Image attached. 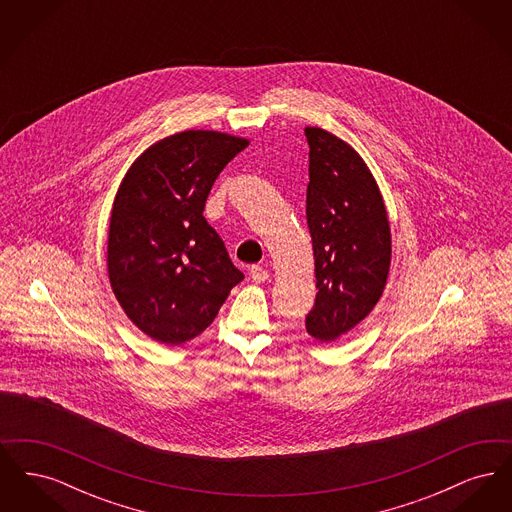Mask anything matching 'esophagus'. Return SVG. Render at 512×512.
Instances as JSON below:
<instances>
[{
    "instance_id": "34e87169",
    "label": "esophagus",
    "mask_w": 512,
    "mask_h": 512,
    "mask_svg": "<svg viewBox=\"0 0 512 512\" xmlns=\"http://www.w3.org/2000/svg\"><path fill=\"white\" fill-rule=\"evenodd\" d=\"M249 274H251V278H253V282H257V284H261V282H265L268 280V270L265 267H259V265H255V267H251L249 270Z\"/></svg>"
}]
</instances>
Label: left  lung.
Masks as SVG:
<instances>
[{
  "instance_id": "left-lung-1",
  "label": "left lung",
  "mask_w": 512,
  "mask_h": 512,
  "mask_svg": "<svg viewBox=\"0 0 512 512\" xmlns=\"http://www.w3.org/2000/svg\"><path fill=\"white\" fill-rule=\"evenodd\" d=\"M307 224L317 299L307 332L330 343L353 330L380 301L391 265L390 220L363 157L336 134L307 126Z\"/></svg>"
}]
</instances>
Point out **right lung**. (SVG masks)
<instances>
[{
	"label": "right lung",
	"mask_w": 512,
	"mask_h": 512,
	"mask_svg": "<svg viewBox=\"0 0 512 512\" xmlns=\"http://www.w3.org/2000/svg\"><path fill=\"white\" fill-rule=\"evenodd\" d=\"M247 146L215 130L176 132L147 147L122 178L107 274L122 311L151 340H194L244 280L203 209L220 171Z\"/></svg>",
	"instance_id": "1"
}]
</instances>
